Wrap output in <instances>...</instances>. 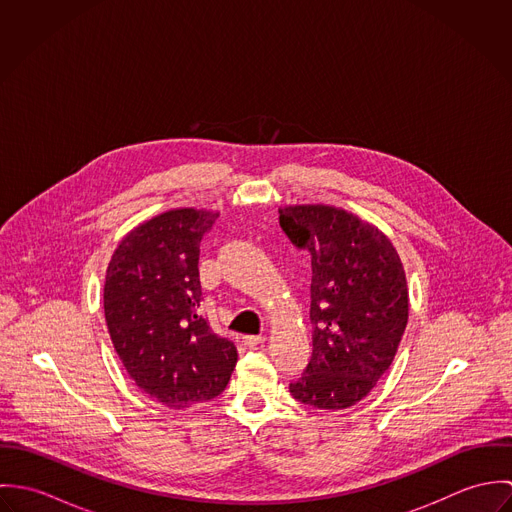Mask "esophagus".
<instances>
[{
	"mask_svg": "<svg viewBox=\"0 0 512 512\" xmlns=\"http://www.w3.org/2000/svg\"><path fill=\"white\" fill-rule=\"evenodd\" d=\"M242 341H244L246 347H256V345L264 343L266 337L264 335H246V337H242Z\"/></svg>",
	"mask_w": 512,
	"mask_h": 512,
	"instance_id": "obj_1",
	"label": "esophagus"
}]
</instances>
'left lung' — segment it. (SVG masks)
Returning <instances> with one entry per match:
<instances>
[{
  "mask_svg": "<svg viewBox=\"0 0 512 512\" xmlns=\"http://www.w3.org/2000/svg\"><path fill=\"white\" fill-rule=\"evenodd\" d=\"M280 226L309 250L313 270V353L290 392L319 410H345L396 357L408 323L404 266L380 228L339 207H282Z\"/></svg>",
  "mask_w": 512,
  "mask_h": 512,
  "instance_id": "1",
  "label": "left lung"
}]
</instances>
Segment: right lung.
Returning a JSON list of instances; mask_svg holds the SVG:
<instances>
[{
	"instance_id": "add662e5",
	"label": "right lung",
	"mask_w": 512,
	"mask_h": 512,
	"mask_svg": "<svg viewBox=\"0 0 512 512\" xmlns=\"http://www.w3.org/2000/svg\"><path fill=\"white\" fill-rule=\"evenodd\" d=\"M219 217L171 209L130 230L112 254L104 315L130 378L167 408L207 402L226 388L238 353L201 313L199 254Z\"/></svg>"
}]
</instances>
